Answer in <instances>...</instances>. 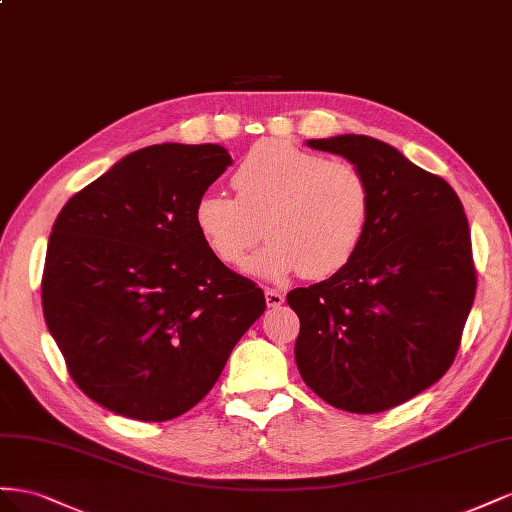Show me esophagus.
<instances>
[{"label":"esophagus","mask_w":512,"mask_h":512,"mask_svg":"<svg viewBox=\"0 0 512 512\" xmlns=\"http://www.w3.org/2000/svg\"><path fill=\"white\" fill-rule=\"evenodd\" d=\"M266 302L268 306H272V309H276V306H281L285 302V296L276 289H266Z\"/></svg>","instance_id":"34e87169"}]
</instances>
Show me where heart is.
<instances>
[{"instance_id":"b5f03b06","label":"heart","mask_w":512,"mask_h":512,"mask_svg":"<svg viewBox=\"0 0 512 512\" xmlns=\"http://www.w3.org/2000/svg\"><path fill=\"white\" fill-rule=\"evenodd\" d=\"M236 197L201 195L193 223L212 255L242 268L264 230L268 246L251 270L279 281L291 272L321 281L345 270L367 240L373 191L364 171L347 160L266 139L253 145L233 173Z\"/></svg>"}]
</instances>
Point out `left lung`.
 Here are the masks:
<instances>
[{
	"instance_id": "obj_1",
	"label": "left lung",
	"mask_w": 512,
	"mask_h": 512,
	"mask_svg": "<svg viewBox=\"0 0 512 512\" xmlns=\"http://www.w3.org/2000/svg\"><path fill=\"white\" fill-rule=\"evenodd\" d=\"M371 182V227L356 259L291 289L300 317L298 371L317 397L354 414L386 412L455 362L476 296L463 203L440 175L364 135L311 139Z\"/></svg>"
}]
</instances>
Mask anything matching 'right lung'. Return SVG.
<instances>
[{"mask_svg":"<svg viewBox=\"0 0 512 512\" xmlns=\"http://www.w3.org/2000/svg\"><path fill=\"white\" fill-rule=\"evenodd\" d=\"M231 165L214 143L137 150L70 197L42 272V311L87 397L143 422L195 407L266 311L257 283L229 270L193 223Z\"/></svg>","mask_w":512,"mask_h":512,"instance_id":"right-lung-1","label":"right lung"}]
</instances>
